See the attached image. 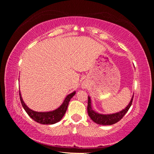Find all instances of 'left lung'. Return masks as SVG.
Masks as SVG:
<instances>
[{
  "mask_svg": "<svg viewBox=\"0 0 154 154\" xmlns=\"http://www.w3.org/2000/svg\"><path fill=\"white\" fill-rule=\"evenodd\" d=\"M133 96L131 98L130 103L128 105L126 108L123 110L118 112V113H113V114H100L98 113L97 112L94 111L92 108V105H91V99L90 96H88V113L89 115L90 118L92 119L95 123L103 125V126H106V125H112L118 122L124 116V115L126 114L128 109H130V106L132 105V100H133Z\"/></svg>",
  "mask_w": 154,
  "mask_h": 154,
  "instance_id": "obj_1",
  "label": "left lung"
}]
</instances>
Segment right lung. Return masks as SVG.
<instances>
[{
	"label": "right lung",
	"mask_w": 154,
	"mask_h": 154,
	"mask_svg": "<svg viewBox=\"0 0 154 154\" xmlns=\"http://www.w3.org/2000/svg\"><path fill=\"white\" fill-rule=\"evenodd\" d=\"M75 94V92H73L70 94L68 95L66 98L64 99L63 103L59 108L56 109V110L49 111V112H37L32 111L26 105L24 100L22 98L21 94L20 92V98L21 103L23 108L24 109L26 112L28 113L31 118L34 119L35 122H38L39 124H54L61 120V119L63 118L64 115L66 111V109L69 105V101L71 100V98Z\"/></svg>",
	"instance_id": "obj_1"
}]
</instances>
